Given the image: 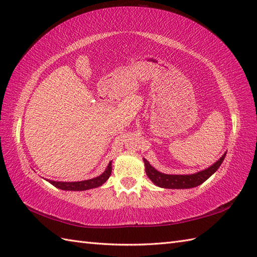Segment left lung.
<instances>
[{
    "label": "left lung",
    "instance_id": "obj_1",
    "mask_svg": "<svg viewBox=\"0 0 257 257\" xmlns=\"http://www.w3.org/2000/svg\"><path fill=\"white\" fill-rule=\"evenodd\" d=\"M225 158L224 156L221 157L220 160H217L214 165L210 168L205 169L203 171H200L194 174H188V176H181V174H165L159 171H157L154 167L150 166V163L144 159L145 167H146V173L149 179L154 182L156 185L160 188L165 189H190L198 187L204 181H206L213 173H214L217 169L222 165L223 160Z\"/></svg>",
    "mask_w": 257,
    "mask_h": 257
}]
</instances>
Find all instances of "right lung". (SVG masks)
<instances>
[{"label":"right lung","instance_id":"add662e5","mask_svg":"<svg viewBox=\"0 0 257 257\" xmlns=\"http://www.w3.org/2000/svg\"><path fill=\"white\" fill-rule=\"evenodd\" d=\"M111 174V161L109 162V165L106 169V171L102 174H100L99 177L90 179V180H85V181H78V182H55V181H51L48 180L53 185H55L56 188L62 189V190H66V191H84V190H89V189H94L98 188L105 183L107 180L109 179Z\"/></svg>","mask_w":257,"mask_h":257}]
</instances>
